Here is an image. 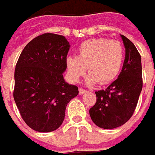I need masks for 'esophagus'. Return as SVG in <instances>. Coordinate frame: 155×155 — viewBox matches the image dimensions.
<instances>
[{"label": "esophagus", "mask_w": 155, "mask_h": 155, "mask_svg": "<svg viewBox=\"0 0 155 155\" xmlns=\"http://www.w3.org/2000/svg\"><path fill=\"white\" fill-rule=\"evenodd\" d=\"M78 91H79L80 95H82V94H83V93H85L87 92V90H85L84 88H82V87H79Z\"/></svg>", "instance_id": "1"}]
</instances>
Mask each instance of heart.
Wrapping results in <instances>:
<instances>
[{
  "mask_svg": "<svg viewBox=\"0 0 155 155\" xmlns=\"http://www.w3.org/2000/svg\"><path fill=\"white\" fill-rule=\"evenodd\" d=\"M123 60L124 48L118 41L97 37L83 41L78 48L77 57H68L66 66L69 77L74 82L85 75L87 67V84L97 82L106 84L118 75Z\"/></svg>",
  "mask_w": 155,
  "mask_h": 155,
  "instance_id": "b5f03b06",
  "label": "heart"
}]
</instances>
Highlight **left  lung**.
Returning a JSON list of instances; mask_svg holds the SVG:
<instances>
[{
  "mask_svg": "<svg viewBox=\"0 0 155 155\" xmlns=\"http://www.w3.org/2000/svg\"><path fill=\"white\" fill-rule=\"evenodd\" d=\"M125 47L123 68L105 90L95 92L97 101L89 109L95 124L105 129L118 128L134 113L143 87L141 56L131 41L121 35Z\"/></svg>",
  "mask_w": 155,
  "mask_h": 155,
  "instance_id": "left-lung-1",
  "label": "left lung"
}]
</instances>
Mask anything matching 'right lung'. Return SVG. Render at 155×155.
<instances>
[{"label":"right lung","mask_w":155,"mask_h":155,"mask_svg":"<svg viewBox=\"0 0 155 155\" xmlns=\"http://www.w3.org/2000/svg\"><path fill=\"white\" fill-rule=\"evenodd\" d=\"M70 45L62 35L44 33L24 48L16 62L13 97L22 119L35 131H54L78 87L63 79Z\"/></svg>","instance_id":"right-lung-1"}]
</instances>
